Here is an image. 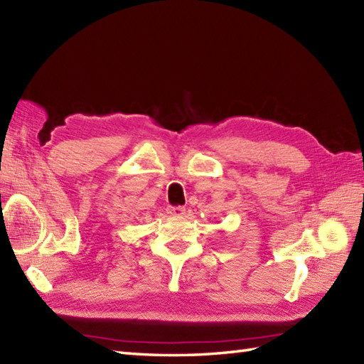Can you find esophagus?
<instances>
[{"instance_id":"34e87169","label":"esophagus","mask_w":364,"mask_h":364,"mask_svg":"<svg viewBox=\"0 0 364 364\" xmlns=\"http://www.w3.org/2000/svg\"><path fill=\"white\" fill-rule=\"evenodd\" d=\"M167 213L170 215H173V218H183V215L186 214V210H184L183 206H170L167 208Z\"/></svg>"}]
</instances>
